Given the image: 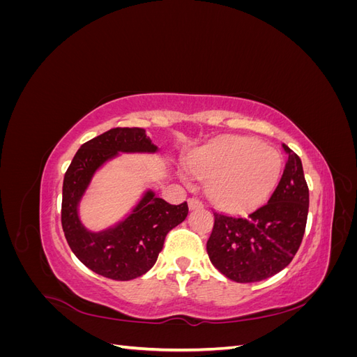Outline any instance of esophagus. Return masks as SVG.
Wrapping results in <instances>:
<instances>
[{"instance_id": "34e87169", "label": "esophagus", "mask_w": 357, "mask_h": 357, "mask_svg": "<svg viewBox=\"0 0 357 357\" xmlns=\"http://www.w3.org/2000/svg\"><path fill=\"white\" fill-rule=\"evenodd\" d=\"M188 204H189V208H190V210H197V208H202V207H204L202 202H201L199 199H197V198H190V199L188 201Z\"/></svg>"}]
</instances>
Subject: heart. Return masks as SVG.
<instances>
[{
	"label": "heart",
	"instance_id": "obj_1",
	"mask_svg": "<svg viewBox=\"0 0 357 357\" xmlns=\"http://www.w3.org/2000/svg\"><path fill=\"white\" fill-rule=\"evenodd\" d=\"M190 171L211 181L210 195L229 210L252 207L271 190L280 171V158L271 147L255 139L232 137L202 150Z\"/></svg>",
	"mask_w": 357,
	"mask_h": 357
}]
</instances>
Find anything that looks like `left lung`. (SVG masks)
Instances as JSON below:
<instances>
[{"instance_id":"1","label":"left lung","mask_w":357,"mask_h":357,"mask_svg":"<svg viewBox=\"0 0 357 357\" xmlns=\"http://www.w3.org/2000/svg\"><path fill=\"white\" fill-rule=\"evenodd\" d=\"M286 167L268 202L245 215L214 213L207 241L211 264L236 283H255L284 269L305 232L310 193L299 156L283 144Z\"/></svg>"}]
</instances>
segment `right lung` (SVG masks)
I'll use <instances>...</instances> for the list:
<instances>
[{
    "mask_svg": "<svg viewBox=\"0 0 357 357\" xmlns=\"http://www.w3.org/2000/svg\"><path fill=\"white\" fill-rule=\"evenodd\" d=\"M122 153H155L142 128H113L84 143L63 177L61 222L67 243L79 261L102 277L128 282L146 274L158 261L167 234L188 218V202L171 205L147 190L126 218L91 232L79 218V204L96 169Z\"/></svg>",
    "mask_w": 357,
    "mask_h": 357,
    "instance_id": "1",
    "label": "right lung"
}]
</instances>
